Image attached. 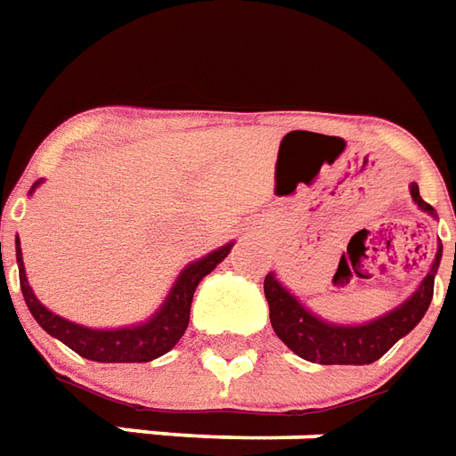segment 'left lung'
<instances>
[{
	"mask_svg": "<svg viewBox=\"0 0 456 456\" xmlns=\"http://www.w3.org/2000/svg\"><path fill=\"white\" fill-rule=\"evenodd\" d=\"M410 196L422 211L435 216V208L428 201H422L418 183H410ZM442 260V243L437 245L435 263L429 267L428 277L400 306L388 314L378 316L368 324H331L316 314H312L287 287L270 273L265 277V297L270 305V322L277 337L285 341L287 348H292L297 356L322 363V366H366L383 356L398 338L410 334L419 319L428 312L435 292V274ZM456 260V243H454Z\"/></svg>",
	"mask_w": 456,
	"mask_h": 456,
	"instance_id": "left-lung-1",
	"label": "left lung"
}]
</instances>
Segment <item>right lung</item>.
<instances>
[{
  "label": "right lung",
  "mask_w": 456,
  "mask_h": 456,
  "mask_svg": "<svg viewBox=\"0 0 456 456\" xmlns=\"http://www.w3.org/2000/svg\"><path fill=\"white\" fill-rule=\"evenodd\" d=\"M37 186L38 182L31 186V191ZM231 248H233V243L223 245V248L213 250L201 260L186 265L182 274L176 277V282L171 287L167 299H164V305L144 324L125 326V329H88V326L73 324L63 316L48 312L46 306L37 299L34 289L28 287L19 238H16V265H19V285H21L24 302H27L28 312L34 314V319L46 334L56 337L68 348H73L76 354H80L83 358H90V361H100V363H147V361L164 356L183 337V331L189 326V312H191V299L196 287L216 265L228 257ZM2 273H4V265H2Z\"/></svg>",
  "instance_id": "obj_1"
}]
</instances>
